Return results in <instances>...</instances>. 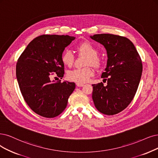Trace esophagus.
Returning <instances> with one entry per match:
<instances>
[{
	"instance_id": "34e87169",
	"label": "esophagus",
	"mask_w": 158,
	"mask_h": 158,
	"mask_svg": "<svg viewBox=\"0 0 158 158\" xmlns=\"http://www.w3.org/2000/svg\"><path fill=\"white\" fill-rule=\"evenodd\" d=\"M76 85H77V86H78V87H81V86H84L83 84H82V83H76Z\"/></svg>"
}]
</instances>
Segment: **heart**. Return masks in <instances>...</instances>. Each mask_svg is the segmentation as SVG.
I'll return each mask as SVG.
<instances>
[{
  "mask_svg": "<svg viewBox=\"0 0 158 158\" xmlns=\"http://www.w3.org/2000/svg\"><path fill=\"white\" fill-rule=\"evenodd\" d=\"M76 50L79 55L87 56L86 65H92L95 68H100L102 65L101 58L98 56V50L96 47L89 42L81 43L76 47ZM61 60L64 65L71 67L75 60V56L72 51L66 49L63 52L61 56ZM94 73V70L91 66L84 68H77L69 70L67 73V78L69 81H74L78 83L87 82Z\"/></svg>",
  "mask_w": 158,
  "mask_h": 158,
  "instance_id": "b5f03b06",
  "label": "heart"
}]
</instances>
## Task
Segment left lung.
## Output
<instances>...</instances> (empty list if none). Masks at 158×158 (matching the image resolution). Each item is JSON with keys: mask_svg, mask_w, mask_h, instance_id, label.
Wrapping results in <instances>:
<instances>
[{"mask_svg": "<svg viewBox=\"0 0 158 158\" xmlns=\"http://www.w3.org/2000/svg\"><path fill=\"white\" fill-rule=\"evenodd\" d=\"M90 38L105 47L108 58L102 74L107 85H92V100L100 113L116 114L125 109L135 95L143 72L141 57L133 44L126 37L100 34Z\"/></svg>", "mask_w": 158, "mask_h": 158, "instance_id": "1", "label": "left lung"}]
</instances>
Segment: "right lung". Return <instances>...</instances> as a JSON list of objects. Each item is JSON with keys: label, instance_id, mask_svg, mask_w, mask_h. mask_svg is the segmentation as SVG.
Returning a JSON list of instances; mask_svg holds the SVG:
<instances>
[{"label": "right lung", "instance_id": "add662e5", "mask_svg": "<svg viewBox=\"0 0 158 158\" xmlns=\"http://www.w3.org/2000/svg\"><path fill=\"white\" fill-rule=\"evenodd\" d=\"M75 37L68 35H42L28 44L16 65V77L22 96L36 114L54 118L66 109L74 83L51 81L55 73L62 79L64 65L61 56Z\"/></svg>", "mask_w": 158, "mask_h": 158}]
</instances>
